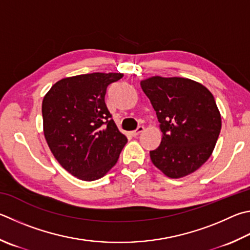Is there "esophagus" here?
I'll use <instances>...</instances> for the list:
<instances>
[{
  "instance_id": "34e87169",
  "label": "esophagus",
  "mask_w": 250,
  "mask_h": 250,
  "mask_svg": "<svg viewBox=\"0 0 250 250\" xmlns=\"http://www.w3.org/2000/svg\"><path fill=\"white\" fill-rule=\"evenodd\" d=\"M144 130V126L143 125H139L137 129H135L134 131H131V134L133 135V137H137V135H139L140 133H142Z\"/></svg>"
}]
</instances>
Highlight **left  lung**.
I'll use <instances>...</instances> for the list:
<instances>
[{
  "mask_svg": "<svg viewBox=\"0 0 250 250\" xmlns=\"http://www.w3.org/2000/svg\"><path fill=\"white\" fill-rule=\"evenodd\" d=\"M151 101L163 138L149 152L152 163L169 178L196 171L214 149L221 131V115L210 90L184 78L153 76L141 81Z\"/></svg>",
  "mask_w": 250,
  "mask_h": 250,
  "instance_id": "8db88e82",
  "label": "left lung"
}]
</instances>
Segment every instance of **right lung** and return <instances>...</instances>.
<instances>
[{
  "instance_id": "1",
  "label": "right lung",
  "mask_w": 250,
  "mask_h": 250,
  "mask_svg": "<svg viewBox=\"0 0 250 250\" xmlns=\"http://www.w3.org/2000/svg\"><path fill=\"white\" fill-rule=\"evenodd\" d=\"M121 73H90L57 82L42 101L43 133L63 168L76 178H102L128 142L105 104L108 85Z\"/></svg>"
}]
</instances>
